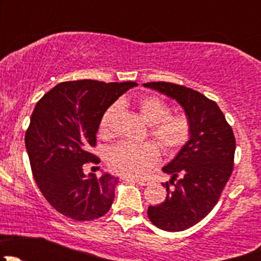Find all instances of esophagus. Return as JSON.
<instances>
[{
    "label": "esophagus",
    "instance_id": "obj_1",
    "mask_svg": "<svg viewBox=\"0 0 261 261\" xmlns=\"http://www.w3.org/2000/svg\"><path fill=\"white\" fill-rule=\"evenodd\" d=\"M125 180L134 181V183H138L139 186H149V180H143V179H135V178H125Z\"/></svg>",
    "mask_w": 261,
    "mask_h": 261
}]
</instances>
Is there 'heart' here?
Segmentation results:
<instances>
[{
    "instance_id": "heart-1",
    "label": "heart",
    "mask_w": 261,
    "mask_h": 261,
    "mask_svg": "<svg viewBox=\"0 0 261 261\" xmlns=\"http://www.w3.org/2000/svg\"><path fill=\"white\" fill-rule=\"evenodd\" d=\"M139 112L146 123L151 125L150 136L167 155H175L192 138V121L186 112L172 114V107L165 99L155 94L143 96L136 102ZM118 111L114 103L103 112L99 120L98 133L102 138H110L112 122ZM154 143H120L112 146L107 154V162L115 173L125 177H145L158 164L160 151Z\"/></svg>"
}]
</instances>
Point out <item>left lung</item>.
Here are the masks:
<instances>
[{
    "label": "left lung",
    "instance_id": "obj_1",
    "mask_svg": "<svg viewBox=\"0 0 261 261\" xmlns=\"http://www.w3.org/2000/svg\"><path fill=\"white\" fill-rule=\"evenodd\" d=\"M144 86L177 99L192 121L191 140L163 168L172 175L163 183L168 193L164 202L147 208L152 225L164 231H183L203 220L217 204L233 169L235 135L217 103L199 92L169 82Z\"/></svg>",
    "mask_w": 261,
    "mask_h": 261
}]
</instances>
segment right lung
I'll use <instances>...</instances> for the list:
<instances>
[{
    "mask_svg": "<svg viewBox=\"0 0 261 261\" xmlns=\"http://www.w3.org/2000/svg\"><path fill=\"white\" fill-rule=\"evenodd\" d=\"M135 86V82H62L36 103L25 134L31 172L50 206L65 217L82 222L110 211L117 178L87 177L84 167L101 162L89 149L96 146L103 112Z\"/></svg>",
    "mask_w": 261,
    "mask_h": 261,
    "instance_id": "obj_1",
    "label": "right lung"
}]
</instances>
